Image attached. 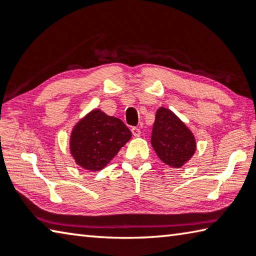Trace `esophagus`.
<instances>
[{
    "label": "esophagus",
    "instance_id": "obj_1",
    "mask_svg": "<svg viewBox=\"0 0 256 256\" xmlns=\"http://www.w3.org/2000/svg\"><path fill=\"white\" fill-rule=\"evenodd\" d=\"M131 131H132V134H133L134 136H140L141 131H140V128H138L133 126V128H131Z\"/></svg>",
    "mask_w": 256,
    "mask_h": 256
}]
</instances>
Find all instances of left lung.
Here are the masks:
<instances>
[{"instance_id": "obj_1", "label": "left lung", "mask_w": 256, "mask_h": 256, "mask_svg": "<svg viewBox=\"0 0 256 256\" xmlns=\"http://www.w3.org/2000/svg\"><path fill=\"white\" fill-rule=\"evenodd\" d=\"M156 154L168 166L180 168L196 151V138L186 125L167 108H159L151 133Z\"/></svg>"}]
</instances>
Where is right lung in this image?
Returning a JSON list of instances; mask_svg holds the SVG:
<instances>
[{"label": "right lung", "mask_w": 256, "mask_h": 256, "mask_svg": "<svg viewBox=\"0 0 256 256\" xmlns=\"http://www.w3.org/2000/svg\"><path fill=\"white\" fill-rule=\"evenodd\" d=\"M122 120L94 110L73 128L71 154L86 170H100L131 138Z\"/></svg>", "instance_id": "add662e5"}]
</instances>
